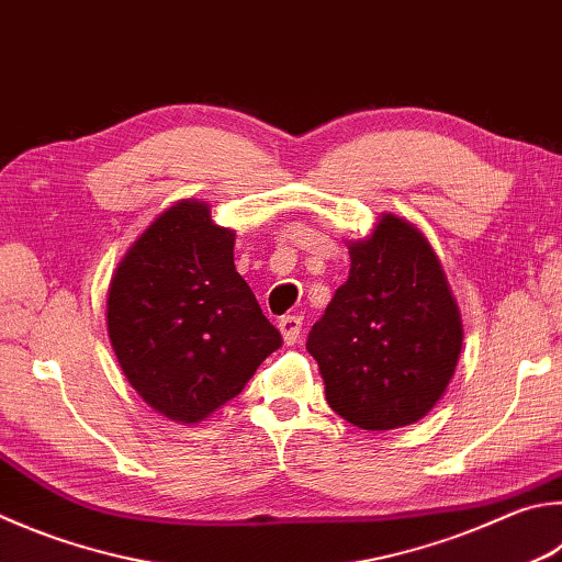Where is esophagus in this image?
Returning <instances> with one entry per match:
<instances>
[{
  "label": "esophagus",
  "instance_id": "34e87169",
  "mask_svg": "<svg viewBox=\"0 0 562 562\" xmlns=\"http://www.w3.org/2000/svg\"><path fill=\"white\" fill-rule=\"evenodd\" d=\"M278 329L282 334L284 344H294L300 339V331H302V316L300 314H284L282 319L278 322Z\"/></svg>",
  "mask_w": 562,
  "mask_h": 562
}]
</instances>
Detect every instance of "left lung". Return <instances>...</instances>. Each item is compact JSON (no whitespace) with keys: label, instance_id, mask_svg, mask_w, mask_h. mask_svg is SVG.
Returning <instances> with one entry per match:
<instances>
[{"label":"left lung","instance_id":"1","mask_svg":"<svg viewBox=\"0 0 562 562\" xmlns=\"http://www.w3.org/2000/svg\"><path fill=\"white\" fill-rule=\"evenodd\" d=\"M351 270L307 351L326 403L361 430H393L432 411L462 353V316L430 243L411 221L383 213L349 243Z\"/></svg>","mask_w":562,"mask_h":562}]
</instances>
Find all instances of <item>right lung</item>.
Here are the masks:
<instances>
[{
  "label": "right lung",
  "instance_id": "obj_1",
  "mask_svg": "<svg viewBox=\"0 0 562 562\" xmlns=\"http://www.w3.org/2000/svg\"><path fill=\"white\" fill-rule=\"evenodd\" d=\"M236 233L183 199L132 243L108 288V336L130 385L175 423L236 397L282 336L233 262Z\"/></svg>",
  "mask_w": 562,
  "mask_h": 562
}]
</instances>
